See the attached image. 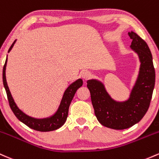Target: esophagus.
<instances>
[{"instance_id":"obj_1","label":"esophagus","mask_w":159,"mask_h":159,"mask_svg":"<svg viewBox=\"0 0 159 159\" xmlns=\"http://www.w3.org/2000/svg\"><path fill=\"white\" fill-rule=\"evenodd\" d=\"M90 76H91V73H90V71H84L83 72H81V77H82L84 79H88V78H90Z\"/></svg>"}]
</instances>
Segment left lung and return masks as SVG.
<instances>
[{
  "label": "left lung",
  "mask_w": 159,
  "mask_h": 159,
  "mask_svg": "<svg viewBox=\"0 0 159 159\" xmlns=\"http://www.w3.org/2000/svg\"><path fill=\"white\" fill-rule=\"evenodd\" d=\"M132 39L130 48L139 56L141 65L130 98L117 102L106 92L104 85L97 80H88L94 113L99 123L115 130L129 128L143 118L150 105L156 81L152 56L147 43L134 31L128 32Z\"/></svg>",
  "instance_id": "left-lung-1"
}]
</instances>
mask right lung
<instances>
[{
	"instance_id": "obj_1",
	"label": "right lung",
	"mask_w": 159,
	"mask_h": 159,
	"mask_svg": "<svg viewBox=\"0 0 159 159\" xmlns=\"http://www.w3.org/2000/svg\"><path fill=\"white\" fill-rule=\"evenodd\" d=\"M15 42L16 41H14V42L12 43L8 52H10L11 49L13 48ZM7 62V58L6 62H5V64L3 68V83L5 90H6L7 95V99L10 109H12L13 112L14 113L16 117L20 121H22V123L27 125L29 128L33 129V130H38V131H52V130H55L57 129L60 128V127H62L66 121V118L68 117V113H69V106H70L71 100H72L77 90L82 86V80H77L76 81L73 82L69 88L66 89L65 93L63 94V97H62V101L60 102V105L59 106L58 110L53 116L47 118L37 119V118H31L30 116H28L27 115H25V113H23L22 111L20 110L19 108L17 107V106L16 105L14 100H13V97L11 96V93H10V90H9L7 83L6 75H5V74H6L5 71H6Z\"/></svg>"
}]
</instances>
